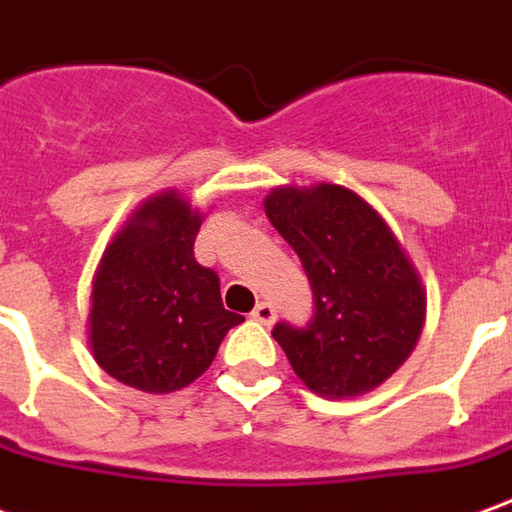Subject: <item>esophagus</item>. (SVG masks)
<instances>
[{"label":"esophagus","instance_id":"34e87169","mask_svg":"<svg viewBox=\"0 0 512 512\" xmlns=\"http://www.w3.org/2000/svg\"><path fill=\"white\" fill-rule=\"evenodd\" d=\"M274 316H277V310H274V305H271V302H257L255 310H252V318H255V321H260V324H271V321H274Z\"/></svg>","mask_w":512,"mask_h":512}]
</instances>
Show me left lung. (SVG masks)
I'll return each instance as SVG.
<instances>
[{
	"label": "left lung",
	"mask_w": 512,
	"mask_h": 512,
	"mask_svg": "<svg viewBox=\"0 0 512 512\" xmlns=\"http://www.w3.org/2000/svg\"><path fill=\"white\" fill-rule=\"evenodd\" d=\"M266 216L313 291L307 324L271 330L296 377L330 399L388 380L416 346L427 296L380 213L341 185H318L271 191Z\"/></svg>",
	"instance_id": "8db88e82"
}]
</instances>
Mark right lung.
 <instances>
[{
  "label": "right lung",
  "mask_w": 512,
  "mask_h": 512,
  "mask_svg": "<svg viewBox=\"0 0 512 512\" xmlns=\"http://www.w3.org/2000/svg\"><path fill=\"white\" fill-rule=\"evenodd\" d=\"M202 216L180 196L146 202L110 244L91 293V349L130 388L171 393L205 374L244 316L221 305L219 274L196 263Z\"/></svg>",
  "instance_id": "1"
}]
</instances>
